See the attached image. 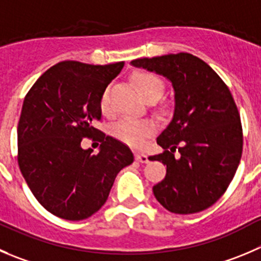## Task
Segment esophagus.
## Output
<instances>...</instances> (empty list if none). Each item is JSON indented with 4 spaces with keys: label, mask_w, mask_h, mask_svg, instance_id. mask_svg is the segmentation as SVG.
Returning a JSON list of instances; mask_svg holds the SVG:
<instances>
[{
    "label": "esophagus",
    "mask_w": 261,
    "mask_h": 261,
    "mask_svg": "<svg viewBox=\"0 0 261 261\" xmlns=\"http://www.w3.org/2000/svg\"><path fill=\"white\" fill-rule=\"evenodd\" d=\"M136 160L140 161V163H148V158L146 153H142V152H137L136 153Z\"/></svg>",
    "instance_id": "1"
}]
</instances>
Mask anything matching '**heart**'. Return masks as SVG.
I'll return each instance as SVG.
<instances>
[{"label":"heart","instance_id":"b5f03b06","mask_svg":"<svg viewBox=\"0 0 261 261\" xmlns=\"http://www.w3.org/2000/svg\"><path fill=\"white\" fill-rule=\"evenodd\" d=\"M133 79H135L138 91L146 100L150 97H155V96L160 97L163 95L164 82L155 74L141 71V73L136 74ZM100 109L105 114L110 111V87H106L103 89L100 98ZM155 129L156 125L152 120L125 118L114 125L113 133L121 142L135 146V147H141L145 145L146 140L153 135Z\"/></svg>","mask_w":261,"mask_h":261}]
</instances>
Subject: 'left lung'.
<instances>
[{"label":"left lung","mask_w":261,"mask_h":261,"mask_svg":"<svg viewBox=\"0 0 261 261\" xmlns=\"http://www.w3.org/2000/svg\"><path fill=\"white\" fill-rule=\"evenodd\" d=\"M132 65L166 76L174 88V115L156 140L164 152L148 158L166 165L165 178L152 188L156 200L174 214L207 209L227 191L242 156V125L229 88L187 52Z\"/></svg>","instance_id":"8db88e82"}]
</instances>
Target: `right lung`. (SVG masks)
I'll return each mask as SVG.
<instances>
[{"mask_svg":"<svg viewBox=\"0 0 261 261\" xmlns=\"http://www.w3.org/2000/svg\"><path fill=\"white\" fill-rule=\"evenodd\" d=\"M124 63L61 61L27 93L17 124V164L34 197L51 214L83 220L106 202L116 175L135 160L130 148L95 128L100 98ZM83 138L101 150H83Z\"/></svg>","mask_w":261,"mask_h":261,"instance_id":"obj_1","label":"right lung"}]
</instances>
